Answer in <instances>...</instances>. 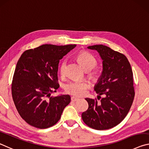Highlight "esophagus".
<instances>
[{
	"instance_id": "34e87169",
	"label": "esophagus",
	"mask_w": 149,
	"mask_h": 149,
	"mask_svg": "<svg viewBox=\"0 0 149 149\" xmlns=\"http://www.w3.org/2000/svg\"><path fill=\"white\" fill-rule=\"evenodd\" d=\"M78 100H79V98H78V97H74V96L71 97V100L72 102H76V101Z\"/></svg>"
}]
</instances>
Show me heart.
Returning <instances> with one entry per match:
<instances>
[{
    "label": "heart",
    "instance_id": "heart-1",
    "mask_svg": "<svg viewBox=\"0 0 149 149\" xmlns=\"http://www.w3.org/2000/svg\"><path fill=\"white\" fill-rule=\"evenodd\" d=\"M77 61L86 70L89 71L97 65V61L93 55L86 52H81L77 55ZM67 61L63 60L60 66V74L65 76L66 74ZM92 80H97L99 79V73L97 70H93L88 74ZM91 87V84L87 81H71L65 85V91L75 96H82L86 93V90Z\"/></svg>",
    "mask_w": 149,
    "mask_h": 149
}]
</instances>
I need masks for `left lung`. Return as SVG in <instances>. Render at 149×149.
I'll use <instances>...</instances> for the list:
<instances>
[{"mask_svg":"<svg viewBox=\"0 0 149 149\" xmlns=\"http://www.w3.org/2000/svg\"><path fill=\"white\" fill-rule=\"evenodd\" d=\"M103 60V70L94 91L104 95L97 99L86 98L88 108L82 113L84 123L97 130H109L118 125L127 115L135 97L133 74L130 62L122 53L104 45L89 46ZM99 100V97H97Z\"/></svg>","mask_w":149,"mask_h":149,"instance_id":"left-lung-1","label":"left lung"}]
</instances>
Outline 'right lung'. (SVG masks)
I'll list each match as a JSON object with an SVG mask.
<instances>
[{"mask_svg": "<svg viewBox=\"0 0 149 149\" xmlns=\"http://www.w3.org/2000/svg\"><path fill=\"white\" fill-rule=\"evenodd\" d=\"M76 45L45 44L24 52L12 82V96L19 116L29 125L46 129L57 123L70 103L69 95L52 96L59 87V60Z\"/></svg>", "mask_w": 149, "mask_h": 149, "instance_id": "right-lung-1", "label": "right lung"}]
</instances>
